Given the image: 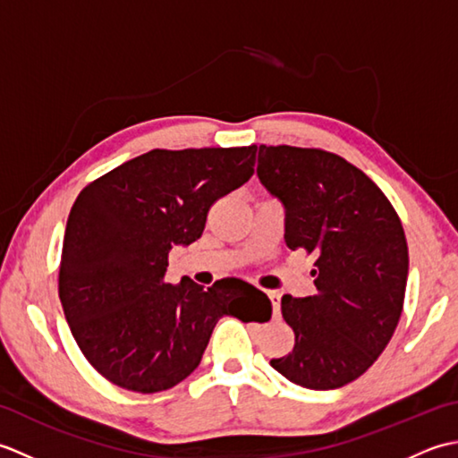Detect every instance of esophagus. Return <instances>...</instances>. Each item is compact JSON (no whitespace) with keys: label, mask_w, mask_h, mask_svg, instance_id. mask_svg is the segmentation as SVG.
<instances>
[{"label":"esophagus","mask_w":458,"mask_h":458,"mask_svg":"<svg viewBox=\"0 0 458 458\" xmlns=\"http://www.w3.org/2000/svg\"><path fill=\"white\" fill-rule=\"evenodd\" d=\"M267 295L271 299V307H274V315L279 317V293L277 291H267Z\"/></svg>","instance_id":"1"}]
</instances>
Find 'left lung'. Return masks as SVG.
<instances>
[{"instance_id":"obj_1","label":"left lung","mask_w":458,"mask_h":458,"mask_svg":"<svg viewBox=\"0 0 458 458\" xmlns=\"http://www.w3.org/2000/svg\"><path fill=\"white\" fill-rule=\"evenodd\" d=\"M258 177L284 202L287 248L317 256V293L281 299L295 346L269 364L297 386L336 390L376 362L400 323L402 220L366 173L325 149L259 145Z\"/></svg>"}]
</instances>
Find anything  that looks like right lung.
<instances>
[{"instance_id":"add662e5","label":"right lung","mask_w":458,"mask_h":458,"mask_svg":"<svg viewBox=\"0 0 458 458\" xmlns=\"http://www.w3.org/2000/svg\"><path fill=\"white\" fill-rule=\"evenodd\" d=\"M248 148L151 149L92 181L68 214L58 297L76 344L108 382L157 394L194 372L224 315L271 317L236 277L204 289L165 281L173 246L202 236L208 210L254 174Z\"/></svg>"}]
</instances>
